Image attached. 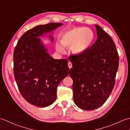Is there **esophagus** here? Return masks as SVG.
I'll use <instances>...</instances> for the list:
<instances>
[{
	"label": "esophagus",
	"instance_id": "34e87169",
	"mask_svg": "<svg viewBox=\"0 0 130 130\" xmlns=\"http://www.w3.org/2000/svg\"><path fill=\"white\" fill-rule=\"evenodd\" d=\"M68 67H69V69L72 68V63H71V62L70 61L68 62Z\"/></svg>",
	"mask_w": 130,
	"mask_h": 130
}]
</instances>
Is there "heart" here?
I'll use <instances>...</instances> for the list:
<instances>
[{
	"mask_svg": "<svg viewBox=\"0 0 130 130\" xmlns=\"http://www.w3.org/2000/svg\"><path fill=\"white\" fill-rule=\"evenodd\" d=\"M94 40V32L85 27H76L63 32L61 36L60 42L56 43V48L59 52H63L65 47H70L74 55H80L89 49Z\"/></svg>",
	"mask_w": 130,
	"mask_h": 130,
	"instance_id": "1",
	"label": "heart"
}]
</instances>
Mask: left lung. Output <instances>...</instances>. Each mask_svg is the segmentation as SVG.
Instances as JSON below:
<instances>
[{"label":"left lung","mask_w":130,"mask_h":130,"mask_svg":"<svg viewBox=\"0 0 130 130\" xmlns=\"http://www.w3.org/2000/svg\"><path fill=\"white\" fill-rule=\"evenodd\" d=\"M95 42L84 53L69 58L74 103L87 111L97 108L106 101L114 88L119 65L113 41L100 26L95 24Z\"/></svg>","instance_id":"obj_1"}]
</instances>
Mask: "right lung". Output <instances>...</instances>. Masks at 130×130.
Listing matches in <instances>:
<instances>
[{
	"label": "right lung",
	"mask_w": 130,
	"mask_h": 130,
	"mask_svg": "<svg viewBox=\"0 0 130 130\" xmlns=\"http://www.w3.org/2000/svg\"><path fill=\"white\" fill-rule=\"evenodd\" d=\"M62 24L51 23L29 29L14 51V75L18 89L26 101L35 106L45 107L53 103L57 87L69 74L68 61L52 58L40 38ZM48 38L53 42L52 35Z\"/></svg>",
	"instance_id": "right-lung-1"
}]
</instances>
